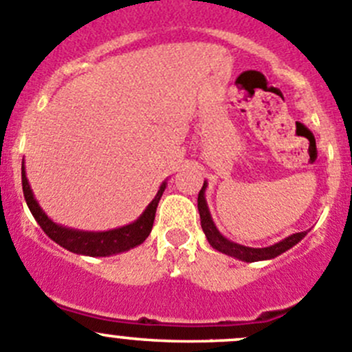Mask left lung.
Wrapping results in <instances>:
<instances>
[{"label": "left lung", "instance_id": "left-lung-1", "mask_svg": "<svg viewBox=\"0 0 352 352\" xmlns=\"http://www.w3.org/2000/svg\"><path fill=\"white\" fill-rule=\"evenodd\" d=\"M204 190H206V182L203 184V189L199 190V196H197V210H199L201 227H203V232L204 235H206L208 242L211 244V248L223 252V254H228L232 256V258H237L245 263L272 259V258H277L278 254L285 252L287 249H291L292 245L298 244V242L306 235V232H298V234L289 235V237H285L284 241L277 242V244L274 245H268V248H248V245H242V244H237V242L228 241V239H225L223 235L218 232V228L214 227L213 220H211L210 210H208V204H206V197H204Z\"/></svg>", "mask_w": 352, "mask_h": 352}]
</instances>
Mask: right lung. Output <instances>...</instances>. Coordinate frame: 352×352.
Returning a JSON list of instances; mask_svg holds the SVG:
<instances>
[{
    "label": "right lung",
    "instance_id": "1",
    "mask_svg": "<svg viewBox=\"0 0 352 352\" xmlns=\"http://www.w3.org/2000/svg\"><path fill=\"white\" fill-rule=\"evenodd\" d=\"M166 182L160 186V190L156 192L155 199L148 204L144 213L132 223L125 225V227L113 228V230L107 232H84L75 230V228L61 227V225L54 223L50 217L43 211L39 203L34 197L32 189L29 186V180L25 177V166L22 165V189L23 197L27 201L30 213L36 218L39 227L43 228L44 234L60 244L61 248L68 249V251L75 252V254H85V256H111L118 254V252L129 251V249L135 248V245L142 244L148 239L149 232L153 228V221H155L156 208H158L160 199L163 196Z\"/></svg>",
    "mask_w": 352,
    "mask_h": 352
}]
</instances>
